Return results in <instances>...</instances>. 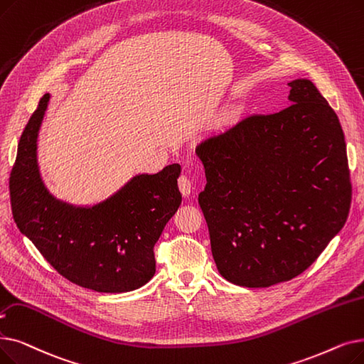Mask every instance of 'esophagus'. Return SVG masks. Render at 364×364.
Segmentation results:
<instances>
[{
	"label": "esophagus",
	"mask_w": 364,
	"mask_h": 364,
	"mask_svg": "<svg viewBox=\"0 0 364 364\" xmlns=\"http://www.w3.org/2000/svg\"><path fill=\"white\" fill-rule=\"evenodd\" d=\"M178 188H180V192L183 193V196H188V195H191V192H192V188H193L192 180L188 178L187 176H180V178H178Z\"/></svg>",
	"instance_id": "obj_1"
}]
</instances>
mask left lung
<instances>
[{"label": "left lung", "mask_w": 364, "mask_h": 364, "mask_svg": "<svg viewBox=\"0 0 364 364\" xmlns=\"http://www.w3.org/2000/svg\"><path fill=\"white\" fill-rule=\"evenodd\" d=\"M290 107L248 116L196 147L207 184L199 205L220 275L248 289L289 281L343 228L351 203L336 113L306 78Z\"/></svg>", "instance_id": "8db88e82"}]
</instances>
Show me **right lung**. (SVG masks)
I'll return each instance as SVG.
<instances>
[{"instance_id": "1", "label": "right lung", "mask_w": 364, "mask_h": 364, "mask_svg": "<svg viewBox=\"0 0 364 364\" xmlns=\"http://www.w3.org/2000/svg\"><path fill=\"white\" fill-rule=\"evenodd\" d=\"M46 93L19 139L10 173L13 218L43 257L68 281L100 293L132 291L156 272L154 244L181 203V166L136 173L95 205L53 196L41 178L37 139L49 105Z\"/></svg>"}]
</instances>
